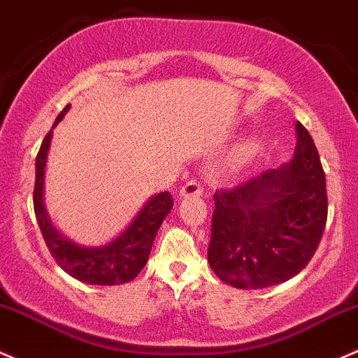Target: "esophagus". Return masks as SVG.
Listing matches in <instances>:
<instances>
[{
  "label": "esophagus",
  "mask_w": 358,
  "mask_h": 358,
  "mask_svg": "<svg viewBox=\"0 0 358 358\" xmlns=\"http://www.w3.org/2000/svg\"><path fill=\"white\" fill-rule=\"evenodd\" d=\"M202 190H204V185H202L201 180L194 178L182 187L180 195L182 197H199V195H202Z\"/></svg>",
  "instance_id": "obj_1"
}]
</instances>
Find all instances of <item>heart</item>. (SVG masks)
<instances>
[{
    "label": "heart",
    "instance_id": "obj_1",
    "mask_svg": "<svg viewBox=\"0 0 358 358\" xmlns=\"http://www.w3.org/2000/svg\"><path fill=\"white\" fill-rule=\"evenodd\" d=\"M252 152H254V145H247L245 154H252Z\"/></svg>",
    "mask_w": 358,
    "mask_h": 358
}]
</instances>
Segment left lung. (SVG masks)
Masks as SVG:
<instances>
[{
    "instance_id": "obj_1",
    "label": "left lung",
    "mask_w": 358,
    "mask_h": 358,
    "mask_svg": "<svg viewBox=\"0 0 358 358\" xmlns=\"http://www.w3.org/2000/svg\"><path fill=\"white\" fill-rule=\"evenodd\" d=\"M326 220L321 157L308 130L296 122V149L288 164L214 194L210 269L235 288L285 283L315 254Z\"/></svg>"
}]
</instances>
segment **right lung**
Returning <instances> with one entry per match:
<instances>
[{
    "mask_svg": "<svg viewBox=\"0 0 358 358\" xmlns=\"http://www.w3.org/2000/svg\"><path fill=\"white\" fill-rule=\"evenodd\" d=\"M69 108L70 104L59 113L52 129L58 125V122H62ZM52 129L46 134L37 152L36 185H34V210L44 242L59 268L66 271L75 280L89 285H106V287L129 283L137 278L148 262L157 229L173 208L171 194L161 192L150 197L144 208L138 210L130 227L108 245L92 248L75 245L56 231L44 208V168L51 145Z\"/></svg>",
    "mask_w": 358,
    "mask_h": 358,
    "instance_id": "add662e5",
    "label": "right lung"
}]
</instances>
